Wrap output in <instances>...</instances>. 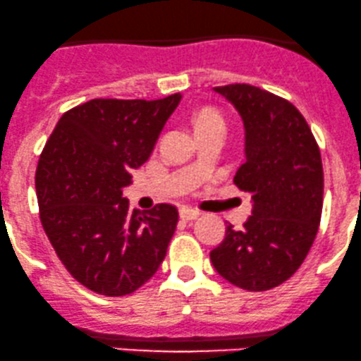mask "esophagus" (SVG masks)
Listing matches in <instances>:
<instances>
[{
  "label": "esophagus",
  "mask_w": 361,
  "mask_h": 361,
  "mask_svg": "<svg viewBox=\"0 0 361 361\" xmlns=\"http://www.w3.org/2000/svg\"><path fill=\"white\" fill-rule=\"evenodd\" d=\"M179 215H180L182 220H196L197 216H200V212L192 210V208H185L184 207V208H180Z\"/></svg>",
  "instance_id": "obj_1"
}]
</instances>
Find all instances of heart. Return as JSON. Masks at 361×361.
Masks as SVG:
<instances>
[{
    "mask_svg": "<svg viewBox=\"0 0 361 361\" xmlns=\"http://www.w3.org/2000/svg\"><path fill=\"white\" fill-rule=\"evenodd\" d=\"M192 123H195L196 134L207 133V130L213 129L226 130V120H224L222 114L212 106L197 108L195 115H192Z\"/></svg>",
    "mask_w": 361,
    "mask_h": 361,
    "instance_id": "1",
    "label": "heart"
}]
</instances>
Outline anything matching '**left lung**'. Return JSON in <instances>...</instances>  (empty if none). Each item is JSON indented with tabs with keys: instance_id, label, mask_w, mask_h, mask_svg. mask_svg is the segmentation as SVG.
I'll list each match as a JSON object with an SVG mask.
<instances>
[{
	"instance_id": "8db88e82",
	"label": "left lung",
	"mask_w": 361,
	"mask_h": 361,
	"mask_svg": "<svg viewBox=\"0 0 361 361\" xmlns=\"http://www.w3.org/2000/svg\"><path fill=\"white\" fill-rule=\"evenodd\" d=\"M216 92L238 108L246 130V161L234 184L253 197L241 231L227 224L210 259L226 281L246 290H269L294 275L319 232L324 169L319 145L288 99L251 84Z\"/></svg>"
}]
</instances>
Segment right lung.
Masks as SVG:
<instances>
[{
    "instance_id": "obj_1",
    "label": "right lung",
    "mask_w": 361,
    "mask_h": 361,
    "mask_svg": "<svg viewBox=\"0 0 361 361\" xmlns=\"http://www.w3.org/2000/svg\"><path fill=\"white\" fill-rule=\"evenodd\" d=\"M98 98L65 111L36 170L39 219L68 274L103 296H126L164 262L179 222L173 204L129 210L122 189L149 158L180 102Z\"/></svg>"
}]
</instances>
